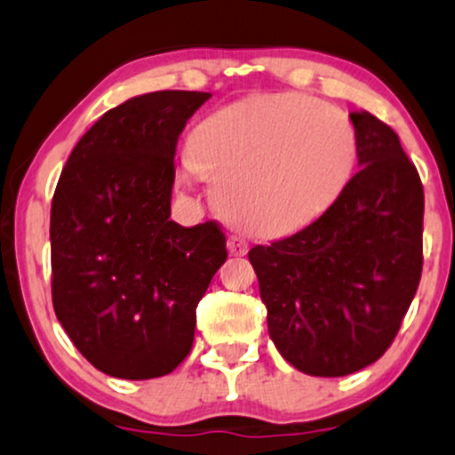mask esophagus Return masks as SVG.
<instances>
[{"label": "esophagus", "instance_id": "obj_1", "mask_svg": "<svg viewBox=\"0 0 455 455\" xmlns=\"http://www.w3.org/2000/svg\"><path fill=\"white\" fill-rule=\"evenodd\" d=\"M228 249L232 256H245L247 249H249V243L243 236H238V234H232V236L228 238Z\"/></svg>", "mask_w": 455, "mask_h": 455}]
</instances>
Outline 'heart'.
Listing matches in <instances>:
<instances>
[{"mask_svg":"<svg viewBox=\"0 0 455 455\" xmlns=\"http://www.w3.org/2000/svg\"><path fill=\"white\" fill-rule=\"evenodd\" d=\"M358 132L304 92H273L214 110L188 139L184 171L208 180L217 206L265 236L319 219L354 178Z\"/></svg>","mask_w":455,"mask_h":455,"instance_id":"obj_1","label":"heart"}]
</instances>
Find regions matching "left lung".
Here are the masks:
<instances>
[{"label": "left lung", "mask_w": 455, "mask_h": 455, "mask_svg": "<svg viewBox=\"0 0 455 455\" xmlns=\"http://www.w3.org/2000/svg\"><path fill=\"white\" fill-rule=\"evenodd\" d=\"M358 173L310 226L256 245L249 262L268 336L297 371L340 378L373 364L397 336L423 268V184L399 136L349 115Z\"/></svg>", "instance_id": "8db88e82"}]
</instances>
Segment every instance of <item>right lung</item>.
Segmentation results:
<instances>
[{
	"mask_svg": "<svg viewBox=\"0 0 455 455\" xmlns=\"http://www.w3.org/2000/svg\"><path fill=\"white\" fill-rule=\"evenodd\" d=\"M210 97H132L77 140L58 180L53 310L77 351L112 378H160L187 358L195 310L228 258L217 223L169 219L175 145Z\"/></svg>",
	"mask_w": 455,
	"mask_h": 455,
	"instance_id": "right-lung-1",
	"label": "right lung"
}]
</instances>
